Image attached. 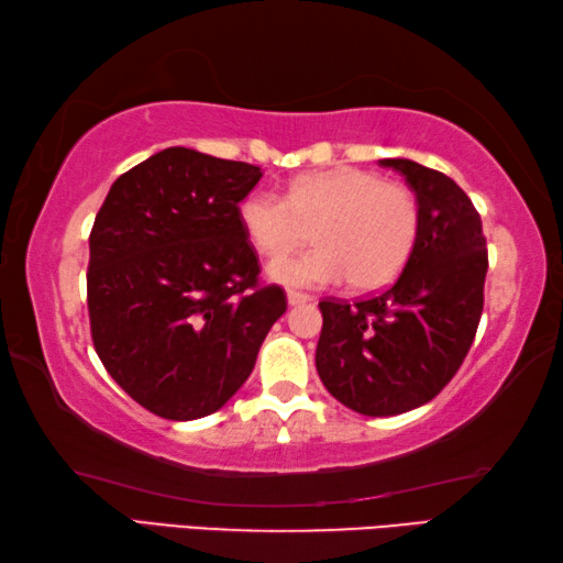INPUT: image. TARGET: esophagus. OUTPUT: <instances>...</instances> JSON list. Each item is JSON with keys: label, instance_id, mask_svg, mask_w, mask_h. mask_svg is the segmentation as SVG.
<instances>
[{"label": "esophagus", "instance_id": "obj_1", "mask_svg": "<svg viewBox=\"0 0 563 563\" xmlns=\"http://www.w3.org/2000/svg\"><path fill=\"white\" fill-rule=\"evenodd\" d=\"M312 298L308 292H300V290H288V302L290 305H305V302H310Z\"/></svg>", "mask_w": 563, "mask_h": 563}]
</instances>
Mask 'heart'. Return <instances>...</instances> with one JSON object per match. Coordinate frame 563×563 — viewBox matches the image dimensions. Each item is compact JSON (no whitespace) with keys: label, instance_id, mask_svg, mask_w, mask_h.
Segmentation results:
<instances>
[{"label":"heart","instance_id":"b5f03b06","mask_svg":"<svg viewBox=\"0 0 563 563\" xmlns=\"http://www.w3.org/2000/svg\"><path fill=\"white\" fill-rule=\"evenodd\" d=\"M247 241L277 255L313 231L319 245L268 263L273 280L292 288H320L347 278L350 288L377 290L393 283L419 235V203L402 184L352 166L295 178L288 196L253 190L238 206Z\"/></svg>","mask_w":563,"mask_h":563}]
</instances>
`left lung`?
Listing matches in <instances>:
<instances>
[{
  "mask_svg": "<svg viewBox=\"0 0 563 563\" xmlns=\"http://www.w3.org/2000/svg\"><path fill=\"white\" fill-rule=\"evenodd\" d=\"M379 166L415 190V251L383 292L320 302L316 367L338 402L393 417L427 405L456 375L479 325L489 261L482 218L450 176L409 158Z\"/></svg>",
  "mask_w": 563,
  "mask_h": 563,
  "instance_id": "8db88e82",
  "label": "left lung"
}]
</instances>
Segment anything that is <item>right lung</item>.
Returning a JSON list of instances; mask_svg holds the SVG:
<instances>
[{"label": "right lung", "instance_id": "obj_1", "mask_svg": "<svg viewBox=\"0 0 563 563\" xmlns=\"http://www.w3.org/2000/svg\"><path fill=\"white\" fill-rule=\"evenodd\" d=\"M258 166L170 146L113 180L89 235L91 340L141 407L188 422L253 373L288 300L258 283L238 203Z\"/></svg>", "mask_w": 563, "mask_h": 563}]
</instances>
